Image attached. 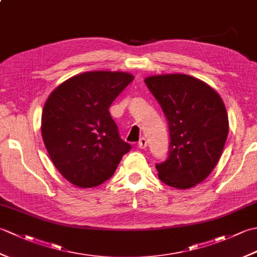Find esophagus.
Masks as SVG:
<instances>
[{"label":"esophagus","instance_id":"34e87169","mask_svg":"<svg viewBox=\"0 0 257 257\" xmlns=\"http://www.w3.org/2000/svg\"><path fill=\"white\" fill-rule=\"evenodd\" d=\"M138 147H139L140 149H146V147H147V140H146V138H141L139 140Z\"/></svg>","mask_w":257,"mask_h":257}]
</instances>
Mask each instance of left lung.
Segmentation results:
<instances>
[{"label":"left lung","instance_id":"8db88e82","mask_svg":"<svg viewBox=\"0 0 257 257\" xmlns=\"http://www.w3.org/2000/svg\"><path fill=\"white\" fill-rule=\"evenodd\" d=\"M145 83L160 103L170 132L167 160L156 165L158 177L172 188H192L209 177L224 148V102L212 87L189 75H156Z\"/></svg>","mask_w":257,"mask_h":257}]
</instances>
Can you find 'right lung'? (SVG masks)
<instances>
[{
    "label": "right lung",
    "instance_id": "right-lung-1",
    "mask_svg": "<svg viewBox=\"0 0 257 257\" xmlns=\"http://www.w3.org/2000/svg\"><path fill=\"white\" fill-rule=\"evenodd\" d=\"M133 80L129 73L86 72L64 81L47 98L42 137L54 166L76 187L107 181L132 149L108 109Z\"/></svg>",
    "mask_w": 257,
    "mask_h": 257
}]
</instances>
